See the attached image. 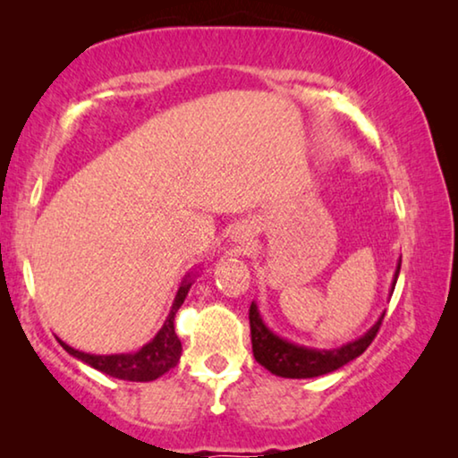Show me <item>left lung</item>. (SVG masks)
<instances>
[{
  "label": "left lung",
  "mask_w": 458,
  "mask_h": 458,
  "mask_svg": "<svg viewBox=\"0 0 458 458\" xmlns=\"http://www.w3.org/2000/svg\"><path fill=\"white\" fill-rule=\"evenodd\" d=\"M400 262L392 281V292L398 281ZM381 318H384V315H381L379 321L375 323L365 335H360L359 340H352L334 350H317V348L298 346V344H292L284 340V337L275 335L273 331L267 327L265 321H262L259 306L252 302V306H250V334H252L254 359L259 360L262 367L268 369L273 375H279V377H290V379L318 377V375L331 373L335 371V369L348 365L350 360H354L356 356L365 352V350L371 346L375 335H377V331L381 327Z\"/></svg>",
  "instance_id": "1"
}]
</instances>
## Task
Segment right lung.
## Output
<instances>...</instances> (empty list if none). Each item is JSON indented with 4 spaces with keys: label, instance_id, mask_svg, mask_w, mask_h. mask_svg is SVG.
Listing matches in <instances>:
<instances>
[{
    "label": "right lung",
    "instance_id": "add662e5",
    "mask_svg": "<svg viewBox=\"0 0 458 458\" xmlns=\"http://www.w3.org/2000/svg\"><path fill=\"white\" fill-rule=\"evenodd\" d=\"M191 275H187L181 284L177 296H174L173 309L168 312L165 325L162 329L156 334L152 342H148L141 350H137L133 354H87L81 352V350H74L64 344L62 340L60 346L66 350L68 354H72L74 359L87 362V365L98 369L110 377L116 379H127V381H152L158 379L160 375H165L166 371H171L173 367H177V362L181 359V340L174 334V315L183 304V300L187 296L191 287Z\"/></svg>",
    "mask_w": 458,
    "mask_h": 458
}]
</instances>
